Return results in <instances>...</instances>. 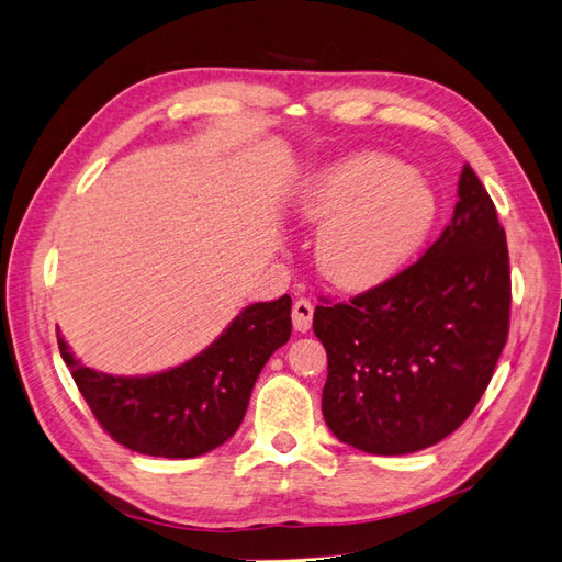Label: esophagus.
<instances>
[{
	"label": "esophagus",
	"mask_w": 562,
	"mask_h": 562,
	"mask_svg": "<svg viewBox=\"0 0 562 562\" xmlns=\"http://www.w3.org/2000/svg\"><path fill=\"white\" fill-rule=\"evenodd\" d=\"M312 318H314V304L307 297H300L293 304V328L297 333H307L312 328Z\"/></svg>",
	"instance_id": "esophagus-1"
}]
</instances>
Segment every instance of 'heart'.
<instances>
[{
    "label": "heart",
    "instance_id": "1",
    "mask_svg": "<svg viewBox=\"0 0 562 562\" xmlns=\"http://www.w3.org/2000/svg\"><path fill=\"white\" fill-rule=\"evenodd\" d=\"M316 239L321 274L359 291L391 277L431 232L438 201L431 184L401 161L363 151L323 168L297 199Z\"/></svg>",
    "mask_w": 562,
    "mask_h": 562
}]
</instances>
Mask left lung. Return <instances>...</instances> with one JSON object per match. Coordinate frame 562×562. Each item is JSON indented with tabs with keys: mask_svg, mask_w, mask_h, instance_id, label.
Instances as JSON below:
<instances>
[{
	"mask_svg": "<svg viewBox=\"0 0 562 562\" xmlns=\"http://www.w3.org/2000/svg\"><path fill=\"white\" fill-rule=\"evenodd\" d=\"M443 234L396 277L314 312L328 353L323 417L347 446L411 454L450 436L481 401L508 337L506 234L464 166Z\"/></svg>",
	"mask_w": 562,
	"mask_h": 562,
	"instance_id": "obj_1",
	"label": "left lung"
}]
</instances>
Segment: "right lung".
Masks as SVG:
<instances>
[{
  "instance_id": "add662e5",
  "label": "right lung",
  "mask_w": 562,
  "mask_h": 562,
  "mask_svg": "<svg viewBox=\"0 0 562 562\" xmlns=\"http://www.w3.org/2000/svg\"><path fill=\"white\" fill-rule=\"evenodd\" d=\"M291 295L255 302L194 359L147 378H114L81 366L58 335L83 401L119 446L149 457L211 452L241 427L269 356L291 337Z\"/></svg>"
}]
</instances>
